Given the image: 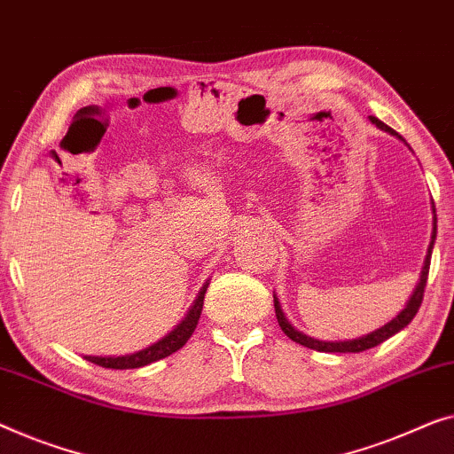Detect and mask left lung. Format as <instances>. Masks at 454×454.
Wrapping results in <instances>:
<instances>
[{
  "instance_id": "8db88e82",
  "label": "left lung",
  "mask_w": 454,
  "mask_h": 454,
  "mask_svg": "<svg viewBox=\"0 0 454 454\" xmlns=\"http://www.w3.org/2000/svg\"><path fill=\"white\" fill-rule=\"evenodd\" d=\"M369 118H371V122L374 124V127L385 130V133H389L393 137H397L399 141L405 143L402 135H397L395 130H393L391 127H387V124L383 121H379L377 116H369ZM405 145H407V143H405ZM432 215H434V216H432V239H430L428 254H426V260H424V266H422V274H419V280H418L416 288H413L410 301H407L405 307L391 321H387L385 325L377 327V330L366 333V336H360V338H354V340H333V341L315 340L311 336H305L303 332H299L297 327H294L291 321L286 319V315L280 307V301L274 294V311H276V319H278L280 330L285 332L293 341H297V344L305 346V348H311V350H317V352H364V350H369V348L379 346L380 341H385V340H389L391 336H395L397 332H402L403 327L410 324L413 317H416L418 309H419V305H422V299H424V288H426V280H428L432 249H434V241H436V208H434V202H432Z\"/></svg>"
}]
</instances>
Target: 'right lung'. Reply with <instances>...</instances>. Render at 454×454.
Wrapping results in <instances>:
<instances>
[{
    "label": "right lung",
    "mask_w": 454,
    "mask_h": 454,
    "mask_svg": "<svg viewBox=\"0 0 454 454\" xmlns=\"http://www.w3.org/2000/svg\"><path fill=\"white\" fill-rule=\"evenodd\" d=\"M207 288H208V280L202 285L200 293L196 294L194 303L190 305L188 313L184 315V319L180 321V324L176 325L172 332L166 333V336L153 341L151 346L143 348V350L133 352V354H122V356H83V358L98 366H104V369L127 371V369H141V366L157 363V360H161V358L169 356V354L178 352L180 348L190 340V336H192L196 325H199L202 305H205Z\"/></svg>",
    "instance_id": "obj_1"
}]
</instances>
